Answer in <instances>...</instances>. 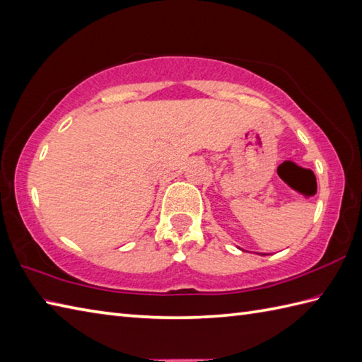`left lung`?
Returning a JSON list of instances; mask_svg holds the SVG:
<instances>
[{
  "label": "left lung",
  "mask_w": 362,
  "mask_h": 362,
  "mask_svg": "<svg viewBox=\"0 0 362 362\" xmlns=\"http://www.w3.org/2000/svg\"><path fill=\"white\" fill-rule=\"evenodd\" d=\"M259 255H266V253H259Z\"/></svg>",
  "instance_id": "left-lung-1"
}]
</instances>
